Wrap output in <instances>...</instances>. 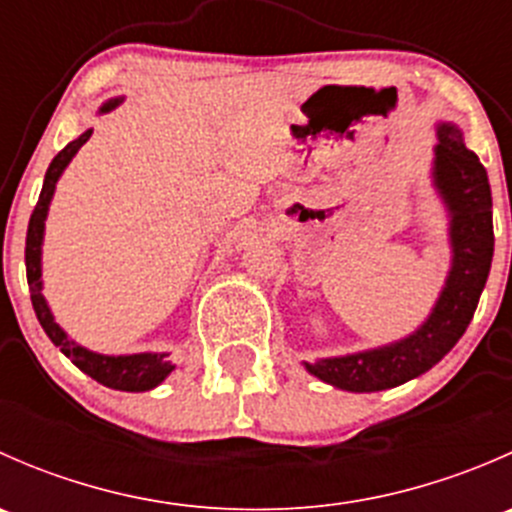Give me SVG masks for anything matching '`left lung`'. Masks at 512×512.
<instances>
[{"label": "left lung", "instance_id": "8db88e82", "mask_svg": "<svg viewBox=\"0 0 512 512\" xmlns=\"http://www.w3.org/2000/svg\"><path fill=\"white\" fill-rule=\"evenodd\" d=\"M431 183L448 213L451 270L426 322L409 337L364 352L304 361V369L342 391L394 389L436 366L471 324L493 262V198L488 173L456 123H438Z\"/></svg>", "mask_w": 512, "mask_h": 512}]
</instances>
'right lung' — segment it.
<instances>
[{"instance_id": "add662e5", "label": "right lung", "mask_w": 512, "mask_h": 512, "mask_svg": "<svg viewBox=\"0 0 512 512\" xmlns=\"http://www.w3.org/2000/svg\"><path fill=\"white\" fill-rule=\"evenodd\" d=\"M123 96L108 98L98 113H108L116 106H121ZM89 131L81 133L76 141H71L64 151L56 153V158L51 160L49 170L44 175V185H41L39 203H36L32 218H29V230H27V250H24V260H27V282L32 289V304L39 324L44 327L46 337L56 344V347L69 356L76 366H79L84 374H89L91 379H96L98 384L108 386V389L116 391H151L158 384H163L168 379L170 371L175 369V364L168 361V352H141V354H98L91 349L81 347L74 339H69V334L56 324L54 314H51L49 304H46L44 294V282H41V245H44V223L46 215H49L51 198H54L56 183H59L61 173L66 170V165L71 163V158L79 153V148L84 146L91 138Z\"/></svg>"}]
</instances>
